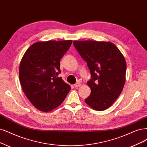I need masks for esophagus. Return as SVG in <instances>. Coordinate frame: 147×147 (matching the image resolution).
Segmentation results:
<instances>
[{
	"instance_id": "34e87169",
	"label": "esophagus",
	"mask_w": 147,
	"mask_h": 147,
	"mask_svg": "<svg viewBox=\"0 0 147 147\" xmlns=\"http://www.w3.org/2000/svg\"><path fill=\"white\" fill-rule=\"evenodd\" d=\"M74 86V87H75L76 88H78V87H80V86H81V84H80L79 82H78V83H77V84H76Z\"/></svg>"
}]
</instances>
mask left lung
<instances>
[{
	"label": "left lung",
	"instance_id": "1",
	"mask_svg": "<svg viewBox=\"0 0 147 147\" xmlns=\"http://www.w3.org/2000/svg\"><path fill=\"white\" fill-rule=\"evenodd\" d=\"M87 65L91 79L87 82L91 94L85 101L91 108L104 111L121 94L125 82L127 64L123 54L110 42L73 41Z\"/></svg>",
	"mask_w": 147,
	"mask_h": 147
}]
</instances>
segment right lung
Segmentation results:
<instances>
[{"label":"right lung","instance_id":"obj_1","mask_svg":"<svg viewBox=\"0 0 147 147\" xmlns=\"http://www.w3.org/2000/svg\"><path fill=\"white\" fill-rule=\"evenodd\" d=\"M72 40L37 42L22 58L19 79L25 94L41 111L48 112L61 105L71 86L62 80L60 61Z\"/></svg>","mask_w":147,"mask_h":147}]
</instances>
